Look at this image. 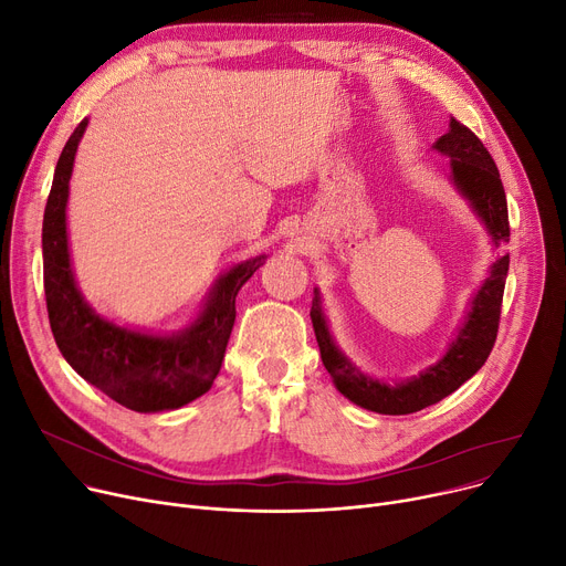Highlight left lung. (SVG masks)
I'll list each match as a JSON object with an SVG mask.
<instances>
[{"label": "left lung", "mask_w": 566, "mask_h": 566, "mask_svg": "<svg viewBox=\"0 0 566 566\" xmlns=\"http://www.w3.org/2000/svg\"><path fill=\"white\" fill-rule=\"evenodd\" d=\"M433 148L450 158V181L486 227L493 248L510 243L507 197H504L500 171L480 137L452 116L450 130L438 137ZM507 271L510 254L504 252L491 263L489 277L472 295L463 323L442 358L418 376L399 382L371 378L346 358L331 335L328 321H325L321 307V293L314 289L310 316L321 348V360L333 376L335 388L355 406L380 415L418 412L459 390L468 378L482 369L495 344Z\"/></svg>", "instance_id": "1"}]
</instances>
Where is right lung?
Returning <instances> with one entry per match:
<instances>
[{
	"label": "right lung",
	"instance_id": "right-lung-1",
	"mask_svg": "<svg viewBox=\"0 0 566 566\" xmlns=\"http://www.w3.org/2000/svg\"><path fill=\"white\" fill-rule=\"evenodd\" d=\"M88 118L59 156L43 216V284L50 328L66 363L103 395L135 412L176 410L211 390L235 321V295L259 271L265 254L241 261L208 291L186 328L154 335L101 316L77 289L66 206L77 144Z\"/></svg>",
	"mask_w": 566,
	"mask_h": 566
}]
</instances>
